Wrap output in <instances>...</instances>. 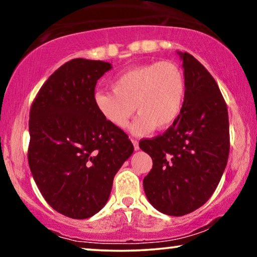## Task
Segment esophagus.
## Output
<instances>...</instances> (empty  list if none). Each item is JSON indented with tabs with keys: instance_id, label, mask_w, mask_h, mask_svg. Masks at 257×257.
<instances>
[{
	"instance_id": "1",
	"label": "esophagus",
	"mask_w": 257,
	"mask_h": 257,
	"mask_svg": "<svg viewBox=\"0 0 257 257\" xmlns=\"http://www.w3.org/2000/svg\"><path fill=\"white\" fill-rule=\"evenodd\" d=\"M131 142H132V144H133V146H135V150H136V151L139 150V144H138V142H137V140L133 139V138H131Z\"/></svg>"
}]
</instances>
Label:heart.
Returning <instances> with one entry per match:
<instances>
[{"label":"heart","instance_id":"1","mask_svg":"<svg viewBox=\"0 0 257 257\" xmlns=\"http://www.w3.org/2000/svg\"><path fill=\"white\" fill-rule=\"evenodd\" d=\"M112 91L99 90L93 103L104 120L125 128L137 110L132 125L138 136L170 127L177 120L186 96V78L173 62H152L125 70L112 80Z\"/></svg>","mask_w":257,"mask_h":257}]
</instances>
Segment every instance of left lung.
Wrapping results in <instances>:
<instances>
[{
    "label": "left lung",
    "instance_id": "1",
    "mask_svg": "<svg viewBox=\"0 0 257 257\" xmlns=\"http://www.w3.org/2000/svg\"><path fill=\"white\" fill-rule=\"evenodd\" d=\"M186 96L177 120L163 135L140 140L152 158L144 191L154 208L182 216L207 202L222 177L229 154L228 110L215 79L188 52H178Z\"/></svg>",
    "mask_w": 257,
    "mask_h": 257
}]
</instances>
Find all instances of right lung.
Wrapping results in <instances>:
<instances>
[{
  "mask_svg": "<svg viewBox=\"0 0 257 257\" xmlns=\"http://www.w3.org/2000/svg\"><path fill=\"white\" fill-rule=\"evenodd\" d=\"M111 68L85 58L66 62L30 108L31 174L45 201L71 219H87L103 208L115 173L135 150L128 136L94 106L97 80Z\"/></svg>",
  "mask_w": 257,
  "mask_h": 257,
  "instance_id": "1",
  "label": "right lung"
}]
</instances>
